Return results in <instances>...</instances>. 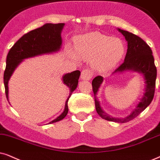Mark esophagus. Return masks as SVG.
Segmentation results:
<instances>
[{
    "instance_id": "obj_1",
    "label": "esophagus",
    "mask_w": 160,
    "mask_h": 160,
    "mask_svg": "<svg viewBox=\"0 0 160 160\" xmlns=\"http://www.w3.org/2000/svg\"><path fill=\"white\" fill-rule=\"evenodd\" d=\"M93 77V72L90 69H84L81 72V79L82 80H89Z\"/></svg>"
}]
</instances>
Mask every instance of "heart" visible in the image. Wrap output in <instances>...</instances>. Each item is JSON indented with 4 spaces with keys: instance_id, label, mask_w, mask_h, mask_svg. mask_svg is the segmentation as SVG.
Listing matches in <instances>:
<instances>
[{
    "instance_id": "b5f03b06",
    "label": "heart",
    "mask_w": 160,
    "mask_h": 160,
    "mask_svg": "<svg viewBox=\"0 0 160 160\" xmlns=\"http://www.w3.org/2000/svg\"><path fill=\"white\" fill-rule=\"evenodd\" d=\"M75 52L71 48L68 54L78 61L92 60V65L99 71H107L120 61L124 53V46L120 40L112 38L99 32L84 35L78 40Z\"/></svg>"
}]
</instances>
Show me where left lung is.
I'll use <instances>...</instances> for the list:
<instances>
[{
	"label": "left lung",
	"mask_w": 160,
	"mask_h": 160,
	"mask_svg": "<svg viewBox=\"0 0 160 160\" xmlns=\"http://www.w3.org/2000/svg\"><path fill=\"white\" fill-rule=\"evenodd\" d=\"M118 30L124 35L125 40L128 42V49L124 62L114 71V73L131 70L142 74L145 80V88L143 97L130 114L124 118H114L103 112L100 107V102L97 100V93L103 81L102 77L98 76L94 78L92 80V89L94 94L95 107L98 114L106 120L123 123L132 120L150 105L154 96L157 68L150 46L142 38L128 31L120 29H118Z\"/></svg>",
	"instance_id": "1"
}]
</instances>
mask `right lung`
I'll return each instance as SVG.
<instances>
[{"mask_svg": "<svg viewBox=\"0 0 160 160\" xmlns=\"http://www.w3.org/2000/svg\"><path fill=\"white\" fill-rule=\"evenodd\" d=\"M64 23H46L41 27L30 31L22 36L10 48L7 57V66L3 74V83L7 100L9 101L8 82L17 66L24 59L43 54L59 51L62 45L61 32ZM80 75L79 70L66 74L62 77L63 83L70 88L68 98L66 101L63 112L55 120L49 122L54 123L62 120L68 114V101L72 93L76 89Z\"/></svg>", "mask_w": 160, "mask_h": 160, "instance_id": "obj_1", "label": "right lung"}]
</instances>
